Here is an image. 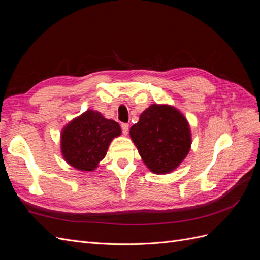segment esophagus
<instances>
[{"label":"esophagus","mask_w":260,"mask_h":260,"mask_svg":"<svg viewBox=\"0 0 260 260\" xmlns=\"http://www.w3.org/2000/svg\"><path fill=\"white\" fill-rule=\"evenodd\" d=\"M121 130L123 135H127L129 131V124L128 123H121Z\"/></svg>","instance_id":"34e87169"}]
</instances>
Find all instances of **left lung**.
I'll return each instance as SVG.
<instances>
[{"mask_svg": "<svg viewBox=\"0 0 260 260\" xmlns=\"http://www.w3.org/2000/svg\"><path fill=\"white\" fill-rule=\"evenodd\" d=\"M130 137L147 168L156 175L174 171L192 144L186 118L170 105L153 104L146 108L131 127Z\"/></svg>", "mask_w": 260, "mask_h": 260, "instance_id": "1", "label": "left lung"}]
</instances>
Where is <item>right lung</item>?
<instances>
[{
    "instance_id": "add662e5",
    "label": "right lung",
    "mask_w": 260,
    "mask_h": 260,
    "mask_svg": "<svg viewBox=\"0 0 260 260\" xmlns=\"http://www.w3.org/2000/svg\"><path fill=\"white\" fill-rule=\"evenodd\" d=\"M120 135L121 129L118 122L88 109L62 129V157L78 170L93 171L105 157L112 140Z\"/></svg>"
}]
</instances>
